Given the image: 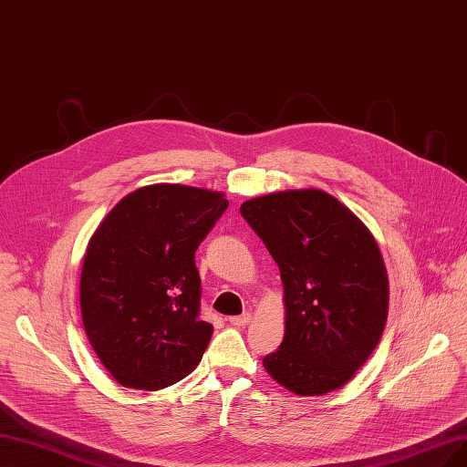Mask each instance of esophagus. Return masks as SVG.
Segmentation results:
<instances>
[{"label": "esophagus", "mask_w": 467, "mask_h": 467, "mask_svg": "<svg viewBox=\"0 0 467 467\" xmlns=\"http://www.w3.org/2000/svg\"><path fill=\"white\" fill-rule=\"evenodd\" d=\"M249 322H251V314L232 316V318H230V324H232V326H237V327H241V326H247Z\"/></svg>", "instance_id": "1"}]
</instances>
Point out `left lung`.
Wrapping results in <instances>:
<instances>
[{"mask_svg":"<svg viewBox=\"0 0 467 467\" xmlns=\"http://www.w3.org/2000/svg\"><path fill=\"white\" fill-rule=\"evenodd\" d=\"M282 274L285 335L268 374L296 395L343 387L378 347L389 279L374 235L320 190L249 199L239 209Z\"/></svg>","mask_w":467,"mask_h":467,"instance_id":"1","label":"left lung"}]
</instances>
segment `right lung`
Returning a JSON list of instances; mask_svg holds the SVG:
<instances>
[{
  "instance_id": "add662e5",
  "label": "right lung",
  "mask_w": 467,
  "mask_h": 467,
  "mask_svg": "<svg viewBox=\"0 0 467 467\" xmlns=\"http://www.w3.org/2000/svg\"><path fill=\"white\" fill-rule=\"evenodd\" d=\"M226 209L218 192L155 183L126 195L89 239L82 322L120 385L164 389L201 362L214 327L201 320L195 251Z\"/></svg>"
}]
</instances>
